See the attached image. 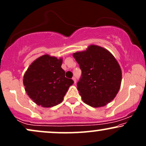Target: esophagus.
Listing matches in <instances>:
<instances>
[{"label":"esophagus","instance_id":"esophagus-1","mask_svg":"<svg viewBox=\"0 0 146 146\" xmlns=\"http://www.w3.org/2000/svg\"><path fill=\"white\" fill-rule=\"evenodd\" d=\"M73 81H74V83H76L77 80H76V78H75V77H73Z\"/></svg>","mask_w":146,"mask_h":146}]
</instances>
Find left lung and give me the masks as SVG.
<instances>
[{
  "label": "left lung",
  "instance_id": "8db88e82",
  "mask_svg": "<svg viewBox=\"0 0 146 146\" xmlns=\"http://www.w3.org/2000/svg\"><path fill=\"white\" fill-rule=\"evenodd\" d=\"M73 56L82 71L77 86L83 102L92 107L104 106L111 102L121 82V68L115 57L95 45Z\"/></svg>",
  "mask_w": 146,
  "mask_h": 146
}]
</instances>
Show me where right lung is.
<instances>
[{"mask_svg": "<svg viewBox=\"0 0 146 146\" xmlns=\"http://www.w3.org/2000/svg\"><path fill=\"white\" fill-rule=\"evenodd\" d=\"M62 63V59L44 55L35 60L25 73V90L38 105L48 108L61 103L74 83L72 79L65 77Z\"/></svg>", "mask_w": 146, "mask_h": 146, "instance_id": "obj_1", "label": "right lung"}]
</instances>
